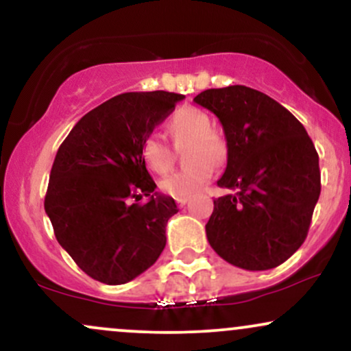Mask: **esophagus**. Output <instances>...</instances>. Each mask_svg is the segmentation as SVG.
Here are the masks:
<instances>
[{
  "label": "esophagus",
  "instance_id": "esophagus-1",
  "mask_svg": "<svg viewBox=\"0 0 351 351\" xmlns=\"http://www.w3.org/2000/svg\"><path fill=\"white\" fill-rule=\"evenodd\" d=\"M188 201H189V198H176V204H178V206L181 208V206H184Z\"/></svg>",
  "mask_w": 351,
  "mask_h": 351
}]
</instances>
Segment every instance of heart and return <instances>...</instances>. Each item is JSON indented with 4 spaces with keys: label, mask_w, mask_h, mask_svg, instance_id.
Returning a JSON list of instances; mask_svg holds the SVG:
<instances>
[{
    "label": "heart",
    "mask_w": 351,
    "mask_h": 351,
    "mask_svg": "<svg viewBox=\"0 0 351 351\" xmlns=\"http://www.w3.org/2000/svg\"><path fill=\"white\" fill-rule=\"evenodd\" d=\"M167 130L176 143H191L186 150V162L191 165L165 176L160 181V189L173 198H191L213 178L212 165L221 167L226 163L228 145L223 136L211 130V119L195 107L176 110L168 120ZM142 158L155 173H167L173 163L170 147L156 135L143 140Z\"/></svg>",
    "instance_id": "b5f03b06"
}]
</instances>
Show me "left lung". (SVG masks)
<instances>
[{"label":"left lung","mask_w":351,"mask_h":351,"mask_svg":"<svg viewBox=\"0 0 351 351\" xmlns=\"http://www.w3.org/2000/svg\"><path fill=\"white\" fill-rule=\"evenodd\" d=\"M213 112L228 145L206 237L219 257L245 271H267L289 259L307 237L320 196L312 140L279 102L245 86L208 88L195 97Z\"/></svg>","instance_id":"left-lung-1"}]
</instances>
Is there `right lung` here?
Instances as JSON below:
<instances>
[{
  "label": "right lung",
  "instance_id": "obj_1",
  "mask_svg": "<svg viewBox=\"0 0 351 351\" xmlns=\"http://www.w3.org/2000/svg\"><path fill=\"white\" fill-rule=\"evenodd\" d=\"M183 99L165 90L117 95L84 115L56 153L44 209L58 243L92 279L134 280L165 249L178 208L155 191L142 143Z\"/></svg>",
  "mask_w": 351,
  "mask_h": 351
}]
</instances>
